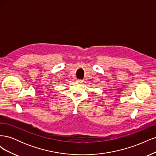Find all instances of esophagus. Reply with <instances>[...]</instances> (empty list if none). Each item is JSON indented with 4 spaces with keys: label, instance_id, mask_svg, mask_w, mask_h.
<instances>
[{
    "label": "esophagus",
    "instance_id": "obj_1",
    "mask_svg": "<svg viewBox=\"0 0 156 156\" xmlns=\"http://www.w3.org/2000/svg\"><path fill=\"white\" fill-rule=\"evenodd\" d=\"M77 82H78V83H83V80H81V79H77Z\"/></svg>",
    "mask_w": 156,
    "mask_h": 156
}]
</instances>
